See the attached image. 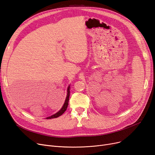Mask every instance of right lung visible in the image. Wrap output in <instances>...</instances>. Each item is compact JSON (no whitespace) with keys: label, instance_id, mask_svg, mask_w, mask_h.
Wrapping results in <instances>:
<instances>
[{"label":"right lung","instance_id":"1","mask_svg":"<svg viewBox=\"0 0 155 155\" xmlns=\"http://www.w3.org/2000/svg\"><path fill=\"white\" fill-rule=\"evenodd\" d=\"M70 86H68V90H67V96H66V99H65V101H64V103L63 106V107H61V109L58 112H57L56 113L54 114V115H52V116H50L49 117H47L46 119H51V118H58L59 117V116L62 115L64 113V111L66 110L67 109V107H68V101H69V97H70Z\"/></svg>","mask_w":155,"mask_h":155}]
</instances>
